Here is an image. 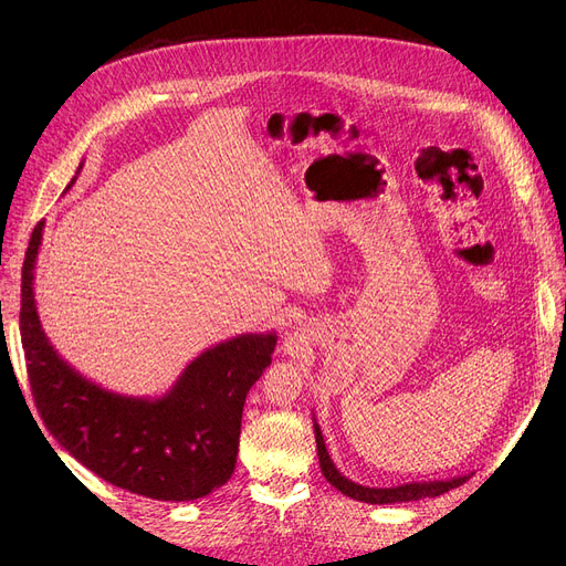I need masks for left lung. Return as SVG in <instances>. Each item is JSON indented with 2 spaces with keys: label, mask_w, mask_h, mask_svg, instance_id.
Here are the masks:
<instances>
[{
  "label": "left lung",
  "mask_w": 566,
  "mask_h": 566,
  "mask_svg": "<svg viewBox=\"0 0 566 566\" xmlns=\"http://www.w3.org/2000/svg\"><path fill=\"white\" fill-rule=\"evenodd\" d=\"M314 436H316V452H318V463H321V472L323 478L328 480L337 491H342L344 495L360 500V502H369V504H392V502H410V500H422V497H436L448 493L457 486H461L465 480H470V474H461V478H452V480H433V482H410V484H399V486H390V489H376V486H363L355 484L348 478L337 470V465L333 463L328 450H325V440L321 433V427L314 420Z\"/></svg>",
  "instance_id": "1"
}]
</instances>
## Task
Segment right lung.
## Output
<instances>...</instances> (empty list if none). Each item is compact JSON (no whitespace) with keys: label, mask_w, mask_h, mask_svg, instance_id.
<instances>
[{"label":"right lung","mask_w":566,"mask_h":566,"mask_svg":"<svg viewBox=\"0 0 566 566\" xmlns=\"http://www.w3.org/2000/svg\"><path fill=\"white\" fill-rule=\"evenodd\" d=\"M43 227L39 222L29 238L22 263L20 335L29 385L48 431L98 478L144 497L186 502L227 484L235 468L245 397L273 363L277 335L245 333L206 348L163 397L105 390L56 353L41 325L34 268Z\"/></svg>","instance_id":"add662e5"}]
</instances>
